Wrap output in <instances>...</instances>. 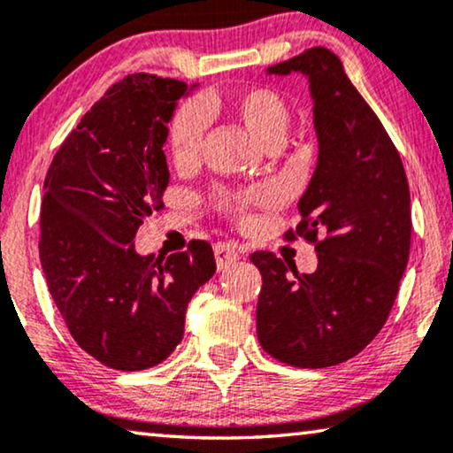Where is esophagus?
Here are the masks:
<instances>
[{"mask_svg":"<svg viewBox=\"0 0 453 453\" xmlns=\"http://www.w3.org/2000/svg\"><path fill=\"white\" fill-rule=\"evenodd\" d=\"M214 259L219 270H225L228 265L239 259V250L233 243H216L214 245Z\"/></svg>","mask_w":453,"mask_h":453,"instance_id":"1","label":"esophagus"}]
</instances>
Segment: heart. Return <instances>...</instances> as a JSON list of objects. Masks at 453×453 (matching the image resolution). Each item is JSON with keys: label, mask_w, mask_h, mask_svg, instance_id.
<instances>
[{"label": "heart", "mask_w": 453, "mask_h": 453, "mask_svg": "<svg viewBox=\"0 0 453 453\" xmlns=\"http://www.w3.org/2000/svg\"><path fill=\"white\" fill-rule=\"evenodd\" d=\"M220 107L216 98L208 96L203 101L188 103L177 111L171 121L169 146L171 157L179 166H188L196 163L200 157L203 134L208 127V113ZM234 119L243 123V127L253 138L262 142L265 148L280 146L287 129L290 126V109L280 92L256 86V88L241 90L237 96L228 103ZM270 200V191L251 189V191H219L216 202L228 212H241L250 203Z\"/></svg>", "instance_id": "obj_1"}]
</instances>
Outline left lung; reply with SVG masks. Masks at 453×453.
Here are the masks:
<instances>
[{
	"label": "left lung",
	"instance_id": "obj_1",
	"mask_svg": "<svg viewBox=\"0 0 453 453\" xmlns=\"http://www.w3.org/2000/svg\"><path fill=\"white\" fill-rule=\"evenodd\" d=\"M265 72L309 80L319 152L299 200L301 222L287 239L315 243L318 270L299 274L274 253H251L264 280L257 338L280 363L332 367L358 355L392 311L411 251L408 179L394 142L330 49H307Z\"/></svg>",
	"mask_w": 453,
	"mask_h": 453
}]
</instances>
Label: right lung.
Wrapping results in <instances>:
<instances>
[{"mask_svg":"<svg viewBox=\"0 0 453 453\" xmlns=\"http://www.w3.org/2000/svg\"><path fill=\"white\" fill-rule=\"evenodd\" d=\"M196 86L150 73L123 78L47 171L39 253L49 293L80 349L111 369L163 363L181 342L191 296L216 272L203 241L166 259L134 245L146 216L163 208L166 123Z\"/></svg>","mask_w":453,"mask_h":453,"instance_id":"add662e5","label":"right lung"}]
</instances>
